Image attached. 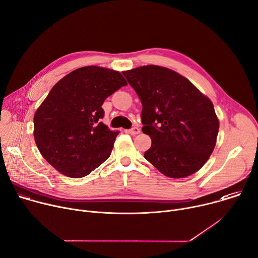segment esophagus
<instances>
[{"label":"esophagus","mask_w":258,"mask_h":258,"mask_svg":"<svg viewBox=\"0 0 258 258\" xmlns=\"http://www.w3.org/2000/svg\"><path fill=\"white\" fill-rule=\"evenodd\" d=\"M128 132H129L131 135H136V134H138V133L140 132V129H139L138 127H133V128H131L130 130H128Z\"/></svg>","instance_id":"obj_1"}]
</instances>
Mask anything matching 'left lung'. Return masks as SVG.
Listing matches in <instances>:
<instances>
[{
    "mask_svg": "<svg viewBox=\"0 0 258 258\" xmlns=\"http://www.w3.org/2000/svg\"><path fill=\"white\" fill-rule=\"evenodd\" d=\"M141 104L145 158L170 178L196 173L212 154L219 122L211 100L178 73L159 66L123 72Z\"/></svg>",
    "mask_w": 258,
    "mask_h": 258,
    "instance_id": "1",
    "label": "left lung"
}]
</instances>
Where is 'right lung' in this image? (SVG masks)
<instances>
[{"mask_svg":"<svg viewBox=\"0 0 258 258\" xmlns=\"http://www.w3.org/2000/svg\"><path fill=\"white\" fill-rule=\"evenodd\" d=\"M126 85L119 72L99 67L80 68L54 85L35 113L34 137L58 172L81 178L110 156L118 132L101 122V105Z\"/></svg>","mask_w":258,"mask_h":258,"instance_id":"1","label":"right lung"}]
</instances>
